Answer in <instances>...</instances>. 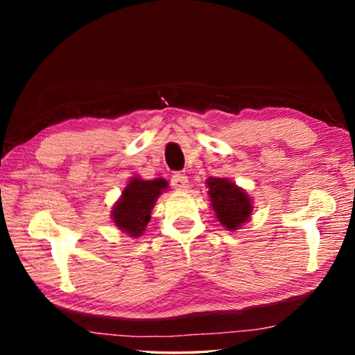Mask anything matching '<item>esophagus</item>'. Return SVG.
I'll return each instance as SVG.
<instances>
[{"mask_svg": "<svg viewBox=\"0 0 355 355\" xmlns=\"http://www.w3.org/2000/svg\"><path fill=\"white\" fill-rule=\"evenodd\" d=\"M172 188L177 189V191H186L188 189V177L184 175V173H173L172 175Z\"/></svg>", "mask_w": 355, "mask_h": 355, "instance_id": "obj_1", "label": "esophagus"}]
</instances>
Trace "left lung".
<instances>
[{
    "label": "left lung",
    "instance_id": "left-lung-1",
    "mask_svg": "<svg viewBox=\"0 0 355 355\" xmlns=\"http://www.w3.org/2000/svg\"><path fill=\"white\" fill-rule=\"evenodd\" d=\"M208 196L216 218L228 230H238L252 214V202L248 192L227 178L207 180Z\"/></svg>",
    "mask_w": 355,
    "mask_h": 355
}]
</instances>
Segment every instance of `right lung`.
Returning a JSON list of instances; mask_svg holds the SVG:
<instances>
[{"mask_svg":"<svg viewBox=\"0 0 355 355\" xmlns=\"http://www.w3.org/2000/svg\"><path fill=\"white\" fill-rule=\"evenodd\" d=\"M167 188H169V183L164 178H131L122 192V197L112 208L111 216L114 224L130 236H141L146 232L156 199Z\"/></svg>","mask_w":355,"mask_h":355,"instance_id":"obj_1","label":"right lung"}]
</instances>
